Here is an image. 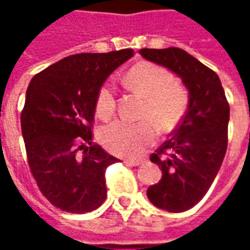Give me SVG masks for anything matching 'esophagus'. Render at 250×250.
I'll list each match as a JSON object with an SVG mask.
<instances>
[{
  "label": "esophagus",
  "mask_w": 250,
  "mask_h": 250,
  "mask_svg": "<svg viewBox=\"0 0 250 250\" xmlns=\"http://www.w3.org/2000/svg\"><path fill=\"white\" fill-rule=\"evenodd\" d=\"M125 163L127 165V166H132V167H136V166L142 165V161H131V159H125Z\"/></svg>",
  "instance_id": "esophagus-1"
}]
</instances>
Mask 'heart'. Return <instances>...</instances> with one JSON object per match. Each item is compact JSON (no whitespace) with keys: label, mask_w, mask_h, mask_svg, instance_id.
Masks as SVG:
<instances>
[{"label":"heart","mask_w":250,"mask_h":250,"mask_svg":"<svg viewBox=\"0 0 250 250\" xmlns=\"http://www.w3.org/2000/svg\"><path fill=\"white\" fill-rule=\"evenodd\" d=\"M127 82L132 89L147 99L143 116L152 119L161 131L174 128L188 107V93L174 76L165 68L152 62H141L127 73ZM116 98L112 83H105L99 89L96 112L107 119L115 112ZM157 130L151 120L127 122L115 120L100 131V141L107 150L120 157L135 158L152 145Z\"/></svg>","instance_id":"obj_1"}]
</instances>
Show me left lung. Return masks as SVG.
<instances>
[{
	"mask_svg": "<svg viewBox=\"0 0 250 250\" xmlns=\"http://www.w3.org/2000/svg\"><path fill=\"white\" fill-rule=\"evenodd\" d=\"M141 55L174 72L188 91L184 119L150 158L162 170V178L147 188L154 206L181 213L204 198L222 165L228 147L229 103L218 75L184 49L145 48Z\"/></svg>",
	"mask_w": 250,
	"mask_h": 250,
	"instance_id": "left-lung-1",
	"label": "left lung"
}]
</instances>
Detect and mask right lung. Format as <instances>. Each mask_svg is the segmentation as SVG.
<instances>
[{
  "instance_id": "1",
  "label": "right lung",
  "mask_w": 250,
  "mask_h": 250,
  "mask_svg": "<svg viewBox=\"0 0 250 250\" xmlns=\"http://www.w3.org/2000/svg\"><path fill=\"white\" fill-rule=\"evenodd\" d=\"M132 56V49L72 55L30 80L21 112L28 163L62 211L88 213L107 197L105 170L119 159L92 142L93 114L105 79Z\"/></svg>"
}]
</instances>
